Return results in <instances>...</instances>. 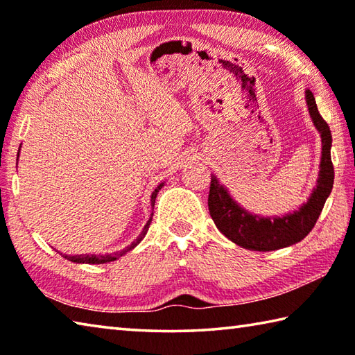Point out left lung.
I'll return each instance as SVG.
<instances>
[{"label": "left lung", "instance_id": "1", "mask_svg": "<svg viewBox=\"0 0 355 355\" xmlns=\"http://www.w3.org/2000/svg\"><path fill=\"white\" fill-rule=\"evenodd\" d=\"M306 99L310 116L316 129L321 134L322 153L321 168L316 189L313 190L309 201L301 206L295 214L277 216V218H262V216L251 215L241 209L232 198L227 195L223 185L218 184L216 178H212L209 190V212L216 227L221 234L237 243L241 248L251 251H275L287 248L301 241L312 231L316 220L321 214L327 196L331 195L334 187V165L331 159L332 134L329 124L322 120L318 107H316L313 93L307 90Z\"/></svg>", "mask_w": 355, "mask_h": 355}]
</instances>
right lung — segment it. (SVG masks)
Returning a JSON list of instances; mask_svg holds the SVG:
<instances>
[{
    "instance_id": "1",
    "label": "right lung",
    "mask_w": 355,
    "mask_h": 355,
    "mask_svg": "<svg viewBox=\"0 0 355 355\" xmlns=\"http://www.w3.org/2000/svg\"><path fill=\"white\" fill-rule=\"evenodd\" d=\"M162 185H164V184H160L159 187L155 189V190L153 191V195H151V204H153V209H154L155 196H157L159 190L162 189ZM151 220H153V214H151V218L148 220L146 226L143 227V231H141V234L139 235V239H137V241H134L132 245L128 246L126 250H123V251H120V252H115L114 256H112V254H109V256H96V254H90V256H87V254H85V256H64V257H65L67 260H70V262H76V263H92V265H95V263H105V262H112V260H116L118 257L124 256V254H126L128 251H130V250H132V248H135L137 245L140 243L141 239L145 237L146 232H148V227H149V225H151Z\"/></svg>"
}]
</instances>
